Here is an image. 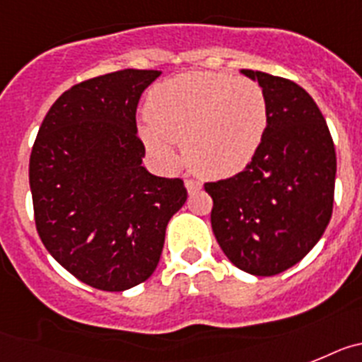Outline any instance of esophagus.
Segmentation results:
<instances>
[{"mask_svg":"<svg viewBox=\"0 0 362 362\" xmlns=\"http://www.w3.org/2000/svg\"><path fill=\"white\" fill-rule=\"evenodd\" d=\"M185 189L189 193H194V191L202 189V182L194 180V178H185Z\"/></svg>","mask_w":362,"mask_h":362,"instance_id":"1","label":"esophagus"}]
</instances>
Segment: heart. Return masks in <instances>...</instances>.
<instances>
[{"instance_id":"obj_1","label":"heart","mask_w":362,"mask_h":362,"mask_svg":"<svg viewBox=\"0 0 362 362\" xmlns=\"http://www.w3.org/2000/svg\"><path fill=\"white\" fill-rule=\"evenodd\" d=\"M140 138L165 163L185 162L204 177H233L255 158L268 131L269 107L262 87L247 78L211 71L182 72L147 96Z\"/></svg>"}]
</instances>
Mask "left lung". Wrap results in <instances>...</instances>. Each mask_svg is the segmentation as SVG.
<instances>
[{
    "instance_id": "8db88e82",
    "label": "left lung",
    "mask_w": 362,
    "mask_h": 362,
    "mask_svg": "<svg viewBox=\"0 0 362 362\" xmlns=\"http://www.w3.org/2000/svg\"><path fill=\"white\" fill-rule=\"evenodd\" d=\"M268 98L269 124L238 175L207 182L218 246L242 272L272 276L310 253L332 218L337 158L325 116L295 81L242 69Z\"/></svg>"
}]
</instances>
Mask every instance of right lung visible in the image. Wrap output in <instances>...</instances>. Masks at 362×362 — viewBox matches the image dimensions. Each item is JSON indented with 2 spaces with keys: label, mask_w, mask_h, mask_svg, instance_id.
I'll list each match as a JSON object with an SVG mask.
<instances>
[{
  "label": "right lung",
  "mask_w": 362,
  "mask_h": 362,
  "mask_svg": "<svg viewBox=\"0 0 362 362\" xmlns=\"http://www.w3.org/2000/svg\"><path fill=\"white\" fill-rule=\"evenodd\" d=\"M160 71L124 69L65 90L30 153L37 235L78 281L124 291L158 266L165 228L187 200L180 178L142 165L136 107Z\"/></svg>",
  "instance_id": "obj_1"
}]
</instances>
